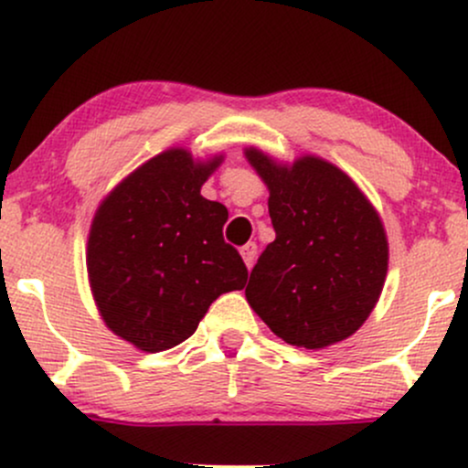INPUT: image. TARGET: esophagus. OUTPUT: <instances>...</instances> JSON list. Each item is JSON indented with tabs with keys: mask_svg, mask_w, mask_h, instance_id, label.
Listing matches in <instances>:
<instances>
[{
	"mask_svg": "<svg viewBox=\"0 0 468 468\" xmlns=\"http://www.w3.org/2000/svg\"><path fill=\"white\" fill-rule=\"evenodd\" d=\"M241 257H244V264L252 268V264H255V260H257V244H255V241H249V244L241 246Z\"/></svg>",
	"mask_w": 468,
	"mask_h": 468,
	"instance_id": "34e87169",
	"label": "esophagus"
}]
</instances>
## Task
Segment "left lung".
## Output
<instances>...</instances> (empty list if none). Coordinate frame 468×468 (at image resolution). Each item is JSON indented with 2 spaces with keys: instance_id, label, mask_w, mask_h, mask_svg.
Instances as JSON below:
<instances>
[{
  "instance_id": "obj_1",
  "label": "left lung",
  "mask_w": 468,
  "mask_h": 468,
  "mask_svg": "<svg viewBox=\"0 0 468 468\" xmlns=\"http://www.w3.org/2000/svg\"><path fill=\"white\" fill-rule=\"evenodd\" d=\"M249 163L271 189L275 241L250 272L246 299L279 338L319 350L367 319L388 275V238L372 204L325 160L279 166L257 149Z\"/></svg>"
}]
</instances>
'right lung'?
<instances>
[{"instance_id":"add662e5","label":"right lung","mask_w":468,"mask_h":468,"mask_svg":"<svg viewBox=\"0 0 468 468\" xmlns=\"http://www.w3.org/2000/svg\"><path fill=\"white\" fill-rule=\"evenodd\" d=\"M185 149L155 155L122 180L96 211L88 272L107 327L144 352L189 338L222 292L244 288L249 271L224 241V204L200 196L219 165Z\"/></svg>"}]
</instances>
